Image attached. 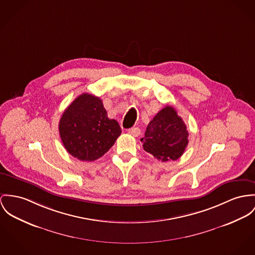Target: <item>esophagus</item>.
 <instances>
[{
	"label": "esophagus",
	"instance_id": "34e87169",
	"mask_svg": "<svg viewBox=\"0 0 255 255\" xmlns=\"http://www.w3.org/2000/svg\"><path fill=\"white\" fill-rule=\"evenodd\" d=\"M128 134H130V135H132L134 137H137L140 134V130L137 127H133V128L128 130Z\"/></svg>",
	"mask_w": 255,
	"mask_h": 255
}]
</instances>
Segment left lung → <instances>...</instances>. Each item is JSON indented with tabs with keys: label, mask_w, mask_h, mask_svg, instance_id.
Returning a JSON list of instances; mask_svg holds the SVG:
<instances>
[{
	"label": "left lung",
	"mask_w": 255,
	"mask_h": 255,
	"mask_svg": "<svg viewBox=\"0 0 255 255\" xmlns=\"http://www.w3.org/2000/svg\"><path fill=\"white\" fill-rule=\"evenodd\" d=\"M188 131L182 118L173 107L162 109L146 127L140 138L143 149L158 160L175 161L181 156L188 144Z\"/></svg>",
	"instance_id": "1"
}]
</instances>
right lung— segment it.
Listing matches in <instances>:
<instances>
[{
  "label": "right lung",
  "mask_w": 255,
  "mask_h": 255,
  "mask_svg": "<svg viewBox=\"0 0 255 255\" xmlns=\"http://www.w3.org/2000/svg\"><path fill=\"white\" fill-rule=\"evenodd\" d=\"M59 133L71 155L81 161H94L115 144L121 128L116 119L108 118L101 99L83 93L63 113Z\"/></svg>",
  "instance_id": "obj_1"
}]
</instances>
